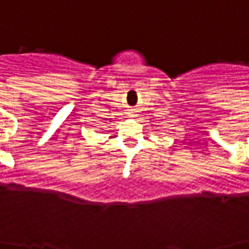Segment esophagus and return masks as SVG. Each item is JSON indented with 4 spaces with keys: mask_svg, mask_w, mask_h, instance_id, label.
Instances as JSON below:
<instances>
[{
    "mask_svg": "<svg viewBox=\"0 0 249 249\" xmlns=\"http://www.w3.org/2000/svg\"><path fill=\"white\" fill-rule=\"evenodd\" d=\"M130 114H132V116H135V110H130Z\"/></svg>",
    "mask_w": 249,
    "mask_h": 249,
    "instance_id": "obj_1",
    "label": "esophagus"
}]
</instances>
